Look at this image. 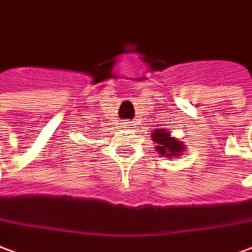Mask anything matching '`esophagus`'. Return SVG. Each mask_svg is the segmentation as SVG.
<instances>
[{"label": "esophagus", "instance_id": "34e87169", "mask_svg": "<svg viewBox=\"0 0 252 252\" xmlns=\"http://www.w3.org/2000/svg\"><path fill=\"white\" fill-rule=\"evenodd\" d=\"M131 126H132L131 123H128V121H126V123H124V126H124V128H131Z\"/></svg>", "mask_w": 252, "mask_h": 252}]
</instances>
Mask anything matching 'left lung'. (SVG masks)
<instances>
[{
	"label": "left lung",
	"mask_w": 252,
	"mask_h": 252,
	"mask_svg": "<svg viewBox=\"0 0 252 252\" xmlns=\"http://www.w3.org/2000/svg\"><path fill=\"white\" fill-rule=\"evenodd\" d=\"M152 140L155 141V150L159 156L165 158H178L182 156L186 151V144L180 139H176L171 135V132L165 129H154L151 133Z\"/></svg>",
	"instance_id": "obj_1"
}]
</instances>
